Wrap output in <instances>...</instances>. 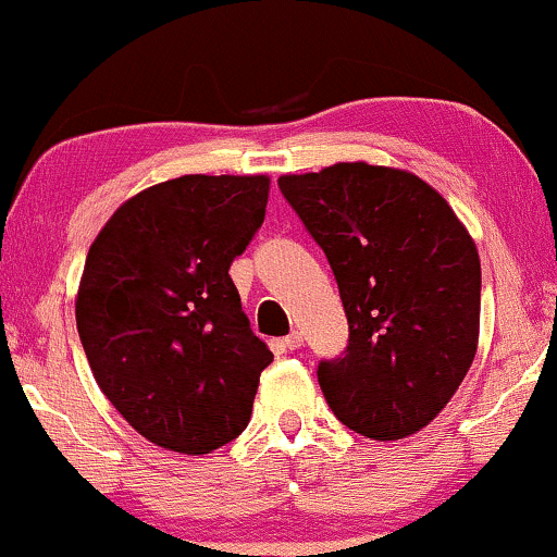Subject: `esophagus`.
<instances>
[{"label":"esophagus","mask_w":557,"mask_h":557,"mask_svg":"<svg viewBox=\"0 0 557 557\" xmlns=\"http://www.w3.org/2000/svg\"><path fill=\"white\" fill-rule=\"evenodd\" d=\"M304 345V337H300L298 332H293V334H287V337L283 339V347L287 352H293V350H298V347Z\"/></svg>","instance_id":"34e87169"}]
</instances>
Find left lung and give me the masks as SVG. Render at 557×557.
<instances>
[{"label": "left lung", "mask_w": 557, "mask_h": 557, "mask_svg": "<svg viewBox=\"0 0 557 557\" xmlns=\"http://www.w3.org/2000/svg\"><path fill=\"white\" fill-rule=\"evenodd\" d=\"M326 253L350 337L319 360L326 405L350 431L397 441L425 428L470 371L480 332V257L423 178L337 163L277 181Z\"/></svg>", "instance_id": "8db88e82"}]
</instances>
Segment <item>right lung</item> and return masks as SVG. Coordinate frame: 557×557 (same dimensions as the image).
I'll return each instance as SVG.
<instances>
[{
    "label": "right lung",
    "instance_id": "add662e5",
    "mask_svg": "<svg viewBox=\"0 0 557 557\" xmlns=\"http://www.w3.org/2000/svg\"><path fill=\"white\" fill-rule=\"evenodd\" d=\"M267 194V176L165 181L119 207L87 251L79 343L100 392L152 444L197 457L249 425L272 352L227 270Z\"/></svg>",
    "mask_w": 557,
    "mask_h": 557
}]
</instances>
